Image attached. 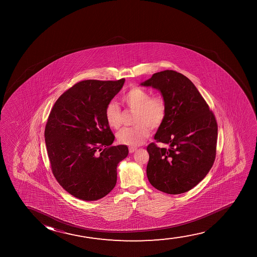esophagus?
Masks as SVG:
<instances>
[{"instance_id":"1","label":"esophagus","mask_w":257,"mask_h":257,"mask_svg":"<svg viewBox=\"0 0 257 257\" xmlns=\"http://www.w3.org/2000/svg\"><path fill=\"white\" fill-rule=\"evenodd\" d=\"M137 150V148H129V152H130V154H133L134 152Z\"/></svg>"}]
</instances>
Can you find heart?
I'll list each match as a JSON object with an SVG mask.
<instances>
[{"label": "heart", "mask_w": 257, "mask_h": 257, "mask_svg": "<svg viewBox=\"0 0 257 257\" xmlns=\"http://www.w3.org/2000/svg\"><path fill=\"white\" fill-rule=\"evenodd\" d=\"M123 102L131 109L136 111L134 115L135 126L127 127L119 131L116 139L120 144L138 147L143 144L150 135V129L162 126L167 114V106L161 95L152 96L150 92L144 88H131L123 95ZM105 118L109 127L117 129L122 122V111L118 104L110 102L105 108Z\"/></svg>", "instance_id": "heart-1"}]
</instances>
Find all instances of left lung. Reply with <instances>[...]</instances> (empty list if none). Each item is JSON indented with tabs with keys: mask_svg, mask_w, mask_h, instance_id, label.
Masks as SVG:
<instances>
[{
	"mask_svg": "<svg viewBox=\"0 0 257 257\" xmlns=\"http://www.w3.org/2000/svg\"><path fill=\"white\" fill-rule=\"evenodd\" d=\"M141 86L159 90L167 106L165 120L155 135L167 148L154 143L147 148L148 181L167 194L187 192L213 165L218 136L214 115L192 81L176 71L155 73Z\"/></svg>",
	"mask_w": 257,
	"mask_h": 257,
	"instance_id": "obj_1",
	"label": "left lung"
}]
</instances>
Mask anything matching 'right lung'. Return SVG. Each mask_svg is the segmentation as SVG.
<instances>
[{
    "instance_id": "add662e5",
    "label": "right lung",
    "mask_w": 257,
    "mask_h": 257,
    "mask_svg": "<svg viewBox=\"0 0 257 257\" xmlns=\"http://www.w3.org/2000/svg\"><path fill=\"white\" fill-rule=\"evenodd\" d=\"M125 80L78 82L53 105L45 130L46 149L58 183L74 197L98 200L114 189L116 167L129 150L115 137L105 108Z\"/></svg>"
}]
</instances>
